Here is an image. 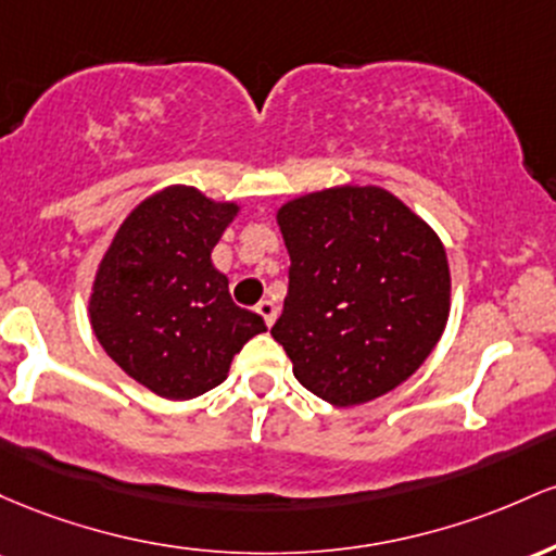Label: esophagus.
<instances>
[{
    "instance_id": "34e87169",
    "label": "esophagus",
    "mask_w": 556,
    "mask_h": 556,
    "mask_svg": "<svg viewBox=\"0 0 556 556\" xmlns=\"http://www.w3.org/2000/svg\"><path fill=\"white\" fill-rule=\"evenodd\" d=\"M257 312L262 315V320H265V326H267V328H270L273 323H276L278 309H276V304L270 302V299H262V302L257 304Z\"/></svg>"
}]
</instances>
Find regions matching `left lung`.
I'll use <instances>...</instances> for the list:
<instances>
[{"instance_id":"8db88e82","label":"left lung","mask_w":556,"mask_h":556,"mask_svg":"<svg viewBox=\"0 0 556 556\" xmlns=\"http://www.w3.org/2000/svg\"><path fill=\"white\" fill-rule=\"evenodd\" d=\"M289 294L270 328L304 389L354 407L404 383L448 317L444 244L378 186H339L278 210Z\"/></svg>"}]
</instances>
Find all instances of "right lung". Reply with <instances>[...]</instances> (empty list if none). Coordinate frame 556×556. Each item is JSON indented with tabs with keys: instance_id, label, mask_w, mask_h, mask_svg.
<instances>
[{
	"instance_id": "obj_1",
	"label": "right lung",
	"mask_w": 556,
	"mask_h": 556,
	"mask_svg": "<svg viewBox=\"0 0 556 556\" xmlns=\"http://www.w3.org/2000/svg\"><path fill=\"white\" fill-rule=\"evenodd\" d=\"M239 204L191 186L143 199L117 228L89 302L99 344L157 396L184 402L220 386L252 336L267 330L236 307L210 254Z\"/></svg>"
}]
</instances>
